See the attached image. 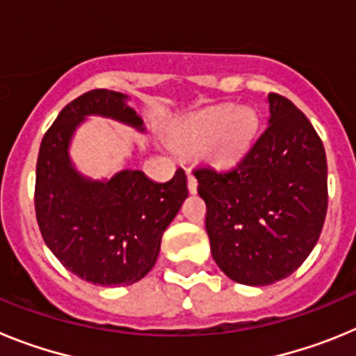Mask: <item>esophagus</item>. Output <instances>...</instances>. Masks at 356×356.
<instances>
[{
    "label": "esophagus",
    "instance_id": "1",
    "mask_svg": "<svg viewBox=\"0 0 356 356\" xmlns=\"http://www.w3.org/2000/svg\"><path fill=\"white\" fill-rule=\"evenodd\" d=\"M187 187H188V193H191V194H196V191H197V180H196V178H194L193 175H191V172H188V175H187Z\"/></svg>",
    "mask_w": 356,
    "mask_h": 356
}]
</instances>
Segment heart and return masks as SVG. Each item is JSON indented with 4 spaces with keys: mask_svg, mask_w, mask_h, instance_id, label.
I'll return each mask as SVG.
<instances>
[{
    "mask_svg": "<svg viewBox=\"0 0 356 356\" xmlns=\"http://www.w3.org/2000/svg\"><path fill=\"white\" fill-rule=\"evenodd\" d=\"M257 130L251 110L219 105L188 115L171 134V146L181 153H201L217 165H229L250 146Z\"/></svg>",
    "mask_w": 356,
    "mask_h": 356,
    "instance_id": "1",
    "label": "heart"
}]
</instances>
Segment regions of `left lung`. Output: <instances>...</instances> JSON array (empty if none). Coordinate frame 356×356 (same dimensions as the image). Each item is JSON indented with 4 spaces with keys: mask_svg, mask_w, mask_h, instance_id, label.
Listing matches in <instances>:
<instances>
[{
    "mask_svg": "<svg viewBox=\"0 0 356 356\" xmlns=\"http://www.w3.org/2000/svg\"><path fill=\"white\" fill-rule=\"evenodd\" d=\"M267 99L269 124L235 165L193 171L213 260L253 287L287 278L307 260L328 209L323 140L291 99Z\"/></svg>",
    "mask_w": 356,
    "mask_h": 356,
    "instance_id": "obj_1",
    "label": "left lung"
}]
</instances>
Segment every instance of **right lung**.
<instances>
[{"label": "right lung", "instance_id": "right-lung-1", "mask_svg": "<svg viewBox=\"0 0 356 356\" xmlns=\"http://www.w3.org/2000/svg\"><path fill=\"white\" fill-rule=\"evenodd\" d=\"M127 99L106 89L72 99L42 137L37 159L35 213L46 246L67 271L103 287L131 285L151 271L163 232L188 194L184 169L165 184L131 169L105 181L74 169L67 149L85 115L112 118L144 131Z\"/></svg>", "mask_w": 356, "mask_h": 356}]
</instances>
